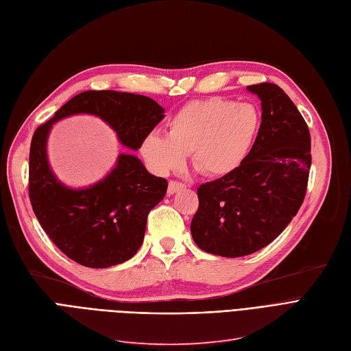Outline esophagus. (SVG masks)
Listing matches in <instances>:
<instances>
[{
	"instance_id": "1",
	"label": "esophagus",
	"mask_w": 351,
	"mask_h": 351,
	"mask_svg": "<svg viewBox=\"0 0 351 351\" xmlns=\"http://www.w3.org/2000/svg\"><path fill=\"white\" fill-rule=\"evenodd\" d=\"M184 188H186L185 184L176 182V180H171V182H169V186H167V193H169V195H173L175 192H178L179 189H184Z\"/></svg>"
}]
</instances>
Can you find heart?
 Listing matches in <instances>:
<instances>
[{
  "mask_svg": "<svg viewBox=\"0 0 351 351\" xmlns=\"http://www.w3.org/2000/svg\"><path fill=\"white\" fill-rule=\"evenodd\" d=\"M262 127V115L249 102L223 98L188 102L167 124V137L150 133L143 140L141 154L156 173L167 175L192 165L208 178L232 173L247 158Z\"/></svg>",
  "mask_w": 351,
  "mask_h": 351,
  "instance_id": "1",
  "label": "heart"
}]
</instances>
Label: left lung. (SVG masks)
I'll use <instances>...</instances> for the list:
<instances>
[{
	"label": "left lung",
	"mask_w": 351,
	"mask_h": 351,
	"mask_svg": "<svg viewBox=\"0 0 351 351\" xmlns=\"http://www.w3.org/2000/svg\"><path fill=\"white\" fill-rule=\"evenodd\" d=\"M262 101V127L234 172L202 184L192 218L193 241L206 253L241 257L266 247L304 202L311 136L301 112L275 84L247 86Z\"/></svg>",
	"instance_id": "left-lung-1"
}]
</instances>
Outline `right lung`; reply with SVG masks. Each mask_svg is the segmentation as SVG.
<instances>
[{
  "label": "right lung",
  "mask_w": 351,
  "mask_h": 351,
  "mask_svg": "<svg viewBox=\"0 0 351 351\" xmlns=\"http://www.w3.org/2000/svg\"><path fill=\"white\" fill-rule=\"evenodd\" d=\"M94 114L108 123L121 145L137 150L163 120L154 99L117 90H85L36 128L29 156V197L49 239L73 262L104 269L132 258L145 239L149 213L166 195L167 180L146 171L133 154H120L98 184L71 189L51 173L46 141L51 125L68 115Z\"/></svg>",
  "instance_id": "1"
}]
</instances>
